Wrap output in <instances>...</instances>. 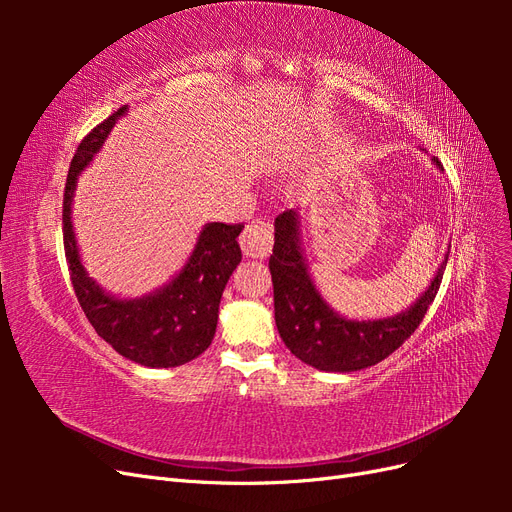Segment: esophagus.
<instances>
[{
	"mask_svg": "<svg viewBox=\"0 0 512 512\" xmlns=\"http://www.w3.org/2000/svg\"><path fill=\"white\" fill-rule=\"evenodd\" d=\"M241 247L247 256L267 258L273 247V224L265 218H256L247 224L241 235Z\"/></svg>",
	"mask_w": 512,
	"mask_h": 512,
	"instance_id": "1",
	"label": "esophagus"
}]
</instances>
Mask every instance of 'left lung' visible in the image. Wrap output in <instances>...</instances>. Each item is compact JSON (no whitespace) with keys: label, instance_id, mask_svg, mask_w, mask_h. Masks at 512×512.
<instances>
[{"label":"left lung","instance_id":"8db88e82","mask_svg":"<svg viewBox=\"0 0 512 512\" xmlns=\"http://www.w3.org/2000/svg\"><path fill=\"white\" fill-rule=\"evenodd\" d=\"M446 260L448 256L423 297L406 312L380 320H346L324 303L309 277L297 211L288 209L275 218V245L269 258L277 331L297 359L320 371H359L376 365L423 322L440 290Z\"/></svg>","mask_w":512,"mask_h":512}]
</instances>
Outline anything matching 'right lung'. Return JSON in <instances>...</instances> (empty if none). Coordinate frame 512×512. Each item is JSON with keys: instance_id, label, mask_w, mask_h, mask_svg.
<instances>
[{"instance_id": "obj_1", "label": "right lung", "mask_w": 512, "mask_h": 512, "mask_svg": "<svg viewBox=\"0 0 512 512\" xmlns=\"http://www.w3.org/2000/svg\"><path fill=\"white\" fill-rule=\"evenodd\" d=\"M117 113L91 130L76 149L64 190V250L68 260L74 294L91 327L121 356L145 367H177L203 354L218 327V309L226 282L241 262L237 243L243 224H207L188 265L168 286L143 299L121 301L106 294L89 280L76 247L72 230V196L76 177L102 147L104 138L115 126Z\"/></svg>"}]
</instances>
